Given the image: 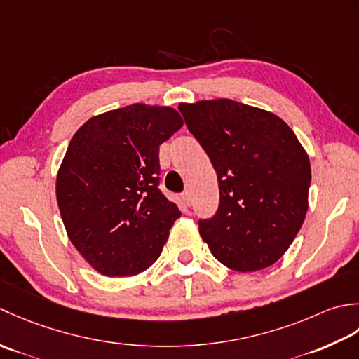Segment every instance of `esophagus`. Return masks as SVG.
<instances>
[{"label": "esophagus", "instance_id": "34e87169", "mask_svg": "<svg viewBox=\"0 0 359 359\" xmlns=\"http://www.w3.org/2000/svg\"><path fill=\"white\" fill-rule=\"evenodd\" d=\"M182 201H184L186 206H190V204H192V194H190V190H186V192L182 194Z\"/></svg>", "mask_w": 359, "mask_h": 359}]
</instances>
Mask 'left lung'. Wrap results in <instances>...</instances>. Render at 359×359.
Returning a JSON list of instances; mask_svg holds the SVG:
<instances>
[{
    "mask_svg": "<svg viewBox=\"0 0 359 359\" xmlns=\"http://www.w3.org/2000/svg\"><path fill=\"white\" fill-rule=\"evenodd\" d=\"M186 126L210 158L220 206L200 220L214 257L233 271L274 265L309 210L310 159L279 116L231 99L180 104Z\"/></svg>",
    "mask_w": 359,
    "mask_h": 359,
    "instance_id": "8db88e82",
    "label": "left lung"
}]
</instances>
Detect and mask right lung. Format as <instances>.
<instances>
[{
	"label": "right lung",
	"instance_id": "right-lung-1",
	"mask_svg": "<svg viewBox=\"0 0 359 359\" xmlns=\"http://www.w3.org/2000/svg\"><path fill=\"white\" fill-rule=\"evenodd\" d=\"M177 109L133 104L94 116L72 136L55 194L71 243L108 277L159 257L181 212L161 194L159 145L182 127Z\"/></svg>",
	"mask_w": 359,
	"mask_h": 359
}]
</instances>
